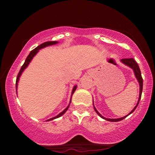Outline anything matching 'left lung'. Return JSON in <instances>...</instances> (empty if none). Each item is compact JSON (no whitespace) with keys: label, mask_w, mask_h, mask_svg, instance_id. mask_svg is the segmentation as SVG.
<instances>
[{"label":"left lung","mask_w":155,"mask_h":155,"mask_svg":"<svg viewBox=\"0 0 155 155\" xmlns=\"http://www.w3.org/2000/svg\"><path fill=\"white\" fill-rule=\"evenodd\" d=\"M121 62H122V63H124V65H127V66H129L130 68H132L133 70V71H134L135 76H136V79H137V80H138V82H139V85H140L139 97H138V103H137L136 106H135V108H133L132 111L130 112V113L127 115V116H124L123 117H122V118H119V119H108V118H106V117H103L102 115H101V114L97 111V109H96L95 106H94V109H95V111H96V113H97V114H98L99 116L101 117V118L104 119V120H107V121H110V122H119V121H121V120H124V119L126 118V117L128 116V115L130 114H132L133 112L135 111V109H136L137 106H138V104H139V101L140 100V97H141L142 90H143V79H142L141 73H140V68H139V66H138V63H136V60L133 59V58H124V59L121 60Z\"/></svg>","instance_id":"left-lung-1"}]
</instances>
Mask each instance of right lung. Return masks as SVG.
<instances>
[{
    "instance_id": "add662e5",
    "label": "right lung",
    "mask_w": 155,
    "mask_h": 155,
    "mask_svg": "<svg viewBox=\"0 0 155 155\" xmlns=\"http://www.w3.org/2000/svg\"><path fill=\"white\" fill-rule=\"evenodd\" d=\"M58 41H47V42H44V43L41 44V45L38 46V47H37L36 48H35L34 49H33V50H32V51H31V52H30V54H28V57H27V58H26L24 64H23L22 66V68H21V69H20V71H19V72L18 75H17V80H16V90H17V85H18L19 79V77H20V76L22 75V73L23 72V71H24L25 69L26 68L28 67V65H29V63H31V61L32 60V59H33V57H34L35 55L38 52L39 49H42V48H44V47H48V46L53 45V44H58ZM76 87H77V86H76H76H74V88H73L72 93H71V97H72V95H73V94H74V92H75V90H76ZM71 97L70 104H71ZM70 104H69L68 106H67V108H65V109H64L63 111L61 112V113H60L58 115V116H56V117H53V118L49 119V120H48L47 121H50V120H54V119H57V118H58V117H61L62 115L64 114H65V112H66V111L68 110V107H69V106H70Z\"/></svg>"
}]
</instances>
